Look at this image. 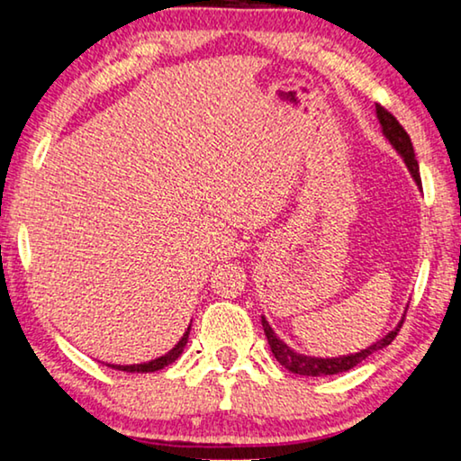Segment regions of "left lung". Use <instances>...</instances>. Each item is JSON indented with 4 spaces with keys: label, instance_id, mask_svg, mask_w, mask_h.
I'll return each instance as SVG.
<instances>
[{
    "label": "left lung",
    "instance_id": "8db88e82",
    "mask_svg": "<svg viewBox=\"0 0 461 461\" xmlns=\"http://www.w3.org/2000/svg\"><path fill=\"white\" fill-rule=\"evenodd\" d=\"M375 114H378V121H380V127H382V133H384V138L391 141V146L394 148L401 154V158L405 160L407 168H410L413 181H416L420 190H422V179H420V167H418V160H416V154H413V146H411V140L410 135L403 127L399 125V121L394 119V116L388 113L386 108L382 106H375ZM405 320V315H403ZM403 320L399 321V326L391 330L384 339H380L378 342H374L372 347L363 348L359 353H351V355H340V357H309V355H301L290 348L286 342L280 340L276 336L274 330H271L269 321L265 320L261 315V323H263V330H265V336H267V342L271 347V353H274V357L282 363L284 367L290 369L293 374L298 375H332V374H342V372H348V369L359 366V363L369 357V355L380 351V348H384L391 345L394 340V336H397L401 323Z\"/></svg>",
    "mask_w": 461,
    "mask_h": 461
}]
</instances>
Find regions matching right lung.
<instances>
[{"label": "right lung", "instance_id": "add662e5", "mask_svg": "<svg viewBox=\"0 0 461 461\" xmlns=\"http://www.w3.org/2000/svg\"><path fill=\"white\" fill-rule=\"evenodd\" d=\"M192 326V323H190ZM187 336H190V328L185 330V334L181 336V340L175 345L171 351L165 353L163 357L158 359H152V361H146V363H133V366H113V363H108V367H114V369H121V372H129V374H148V372H158V369H163L167 366H171V363L179 357L181 353H184L185 348V342H187Z\"/></svg>", "mask_w": 461, "mask_h": 461}]
</instances>
